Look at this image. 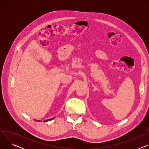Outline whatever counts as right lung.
<instances>
[{
	"label": "right lung",
	"mask_w": 149,
	"mask_h": 149,
	"mask_svg": "<svg viewBox=\"0 0 149 149\" xmlns=\"http://www.w3.org/2000/svg\"><path fill=\"white\" fill-rule=\"evenodd\" d=\"M54 118H51V119H49V120H45L44 121V122H46V121H49V120H52V119H54Z\"/></svg>",
	"instance_id": "1"
}]
</instances>
